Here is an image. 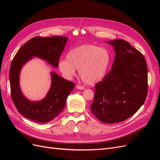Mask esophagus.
<instances>
[{"mask_svg":"<svg viewBox=\"0 0 160 160\" xmlns=\"http://www.w3.org/2000/svg\"><path fill=\"white\" fill-rule=\"evenodd\" d=\"M76 88H77V89H79V90H83V89H85L84 87H83V86H81V85H77L76 86Z\"/></svg>","mask_w":160,"mask_h":160,"instance_id":"obj_1","label":"esophagus"}]
</instances>
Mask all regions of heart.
<instances>
[{"label":"heart","instance_id":"1","mask_svg":"<svg viewBox=\"0 0 160 160\" xmlns=\"http://www.w3.org/2000/svg\"><path fill=\"white\" fill-rule=\"evenodd\" d=\"M111 62V55L108 50L93 44H85L73 48L69 51L67 58L58 62L62 75L71 79L75 75L76 69L83 83L93 85L104 79Z\"/></svg>","mask_w":160,"mask_h":160}]
</instances>
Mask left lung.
<instances>
[{"label":"left lung","mask_w":160,"mask_h":160,"mask_svg":"<svg viewBox=\"0 0 160 160\" xmlns=\"http://www.w3.org/2000/svg\"><path fill=\"white\" fill-rule=\"evenodd\" d=\"M114 47L111 70L95 85L90 109L101 122L126 120L141 108L148 94V67L143 55L123 39L106 42Z\"/></svg>","instance_id":"left-lung-1"}]
</instances>
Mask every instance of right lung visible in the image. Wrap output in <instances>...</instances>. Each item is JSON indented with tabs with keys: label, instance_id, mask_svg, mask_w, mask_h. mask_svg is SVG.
Listing matches in <instances>:
<instances>
[{
	"label": "right lung",
	"instance_id": "obj_1",
	"mask_svg": "<svg viewBox=\"0 0 160 160\" xmlns=\"http://www.w3.org/2000/svg\"><path fill=\"white\" fill-rule=\"evenodd\" d=\"M67 40L66 37L58 36L32 38L18 51L12 61L9 80L12 101L19 113L33 122L45 123L55 118L65 108L67 97L73 89L75 83L51 72V86L46 97L41 101H32L27 99L21 90V70L33 57L45 60L57 68Z\"/></svg>",
	"mask_w": 160,
	"mask_h": 160
}]
</instances>
